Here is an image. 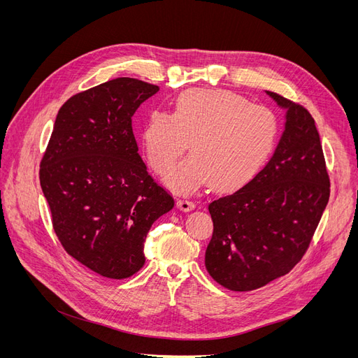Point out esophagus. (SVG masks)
I'll return each instance as SVG.
<instances>
[{
    "mask_svg": "<svg viewBox=\"0 0 358 358\" xmlns=\"http://www.w3.org/2000/svg\"><path fill=\"white\" fill-rule=\"evenodd\" d=\"M196 203L190 199H178L177 200V208L182 212H189V210H193L194 209Z\"/></svg>",
    "mask_w": 358,
    "mask_h": 358,
    "instance_id": "obj_1",
    "label": "esophagus"
}]
</instances>
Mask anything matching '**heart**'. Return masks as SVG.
Listing matches in <instances>:
<instances>
[{
	"label": "heart",
	"mask_w": 358,
	"mask_h": 358,
	"mask_svg": "<svg viewBox=\"0 0 358 358\" xmlns=\"http://www.w3.org/2000/svg\"><path fill=\"white\" fill-rule=\"evenodd\" d=\"M277 136L273 113L231 91L189 90L176 100L174 113L152 111L142 129L146 158L164 174L182 152L166 182L192 192L209 180L219 190L247 181L264 164Z\"/></svg>",
	"instance_id": "obj_1"
}]
</instances>
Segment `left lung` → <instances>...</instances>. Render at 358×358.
Wrapping results in <instances>:
<instances>
[{"label":"left lung","instance_id":"left-lung-1","mask_svg":"<svg viewBox=\"0 0 358 358\" xmlns=\"http://www.w3.org/2000/svg\"><path fill=\"white\" fill-rule=\"evenodd\" d=\"M287 110L273 157L235 193L209 204L213 235L204 264L215 281L250 292L287 274L302 259L329 200V176L310 113L277 92Z\"/></svg>","mask_w":358,"mask_h":358}]
</instances>
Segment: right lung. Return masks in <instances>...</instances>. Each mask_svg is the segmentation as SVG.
I'll return each mask as SVG.
<instances>
[{"mask_svg":"<svg viewBox=\"0 0 358 358\" xmlns=\"http://www.w3.org/2000/svg\"><path fill=\"white\" fill-rule=\"evenodd\" d=\"M158 85L116 78L75 94L56 116L41 185L64 250L91 271L127 278L145 264L143 243L174 199L146 171L131 116Z\"/></svg>","mask_w":358,"mask_h":358,"instance_id":"add662e5","label":"right lung"}]
</instances>
